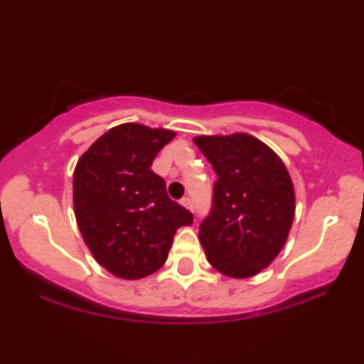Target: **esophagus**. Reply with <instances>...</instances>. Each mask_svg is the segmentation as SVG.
I'll use <instances>...</instances> for the list:
<instances>
[{"label":"esophagus","instance_id":"esophagus-1","mask_svg":"<svg viewBox=\"0 0 364 364\" xmlns=\"http://www.w3.org/2000/svg\"><path fill=\"white\" fill-rule=\"evenodd\" d=\"M181 203H182V205H183V207H186V208H187V210H191V212L193 210L192 200H191V198H188V197H186V198H182V202H181Z\"/></svg>","mask_w":364,"mask_h":364}]
</instances>
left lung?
I'll list each match as a JSON object with an SVG mask.
<instances>
[{
  "mask_svg": "<svg viewBox=\"0 0 364 364\" xmlns=\"http://www.w3.org/2000/svg\"><path fill=\"white\" fill-rule=\"evenodd\" d=\"M193 142L218 176L212 213L198 232L207 260L227 277H255L275 260L290 233V172L272 147L250 134L197 136Z\"/></svg>",
  "mask_w": 364,
  "mask_h": 364,
  "instance_id": "left-lung-1",
  "label": "left lung"
}]
</instances>
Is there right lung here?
I'll return each mask as SVG.
<instances>
[{"instance_id": "1", "label": "right lung", "mask_w": 364, "mask_h": 364, "mask_svg": "<svg viewBox=\"0 0 364 364\" xmlns=\"http://www.w3.org/2000/svg\"><path fill=\"white\" fill-rule=\"evenodd\" d=\"M173 137L171 129L119 124L91 144L74 168V215L82 240L94 260L122 280L156 273L177 228L193 222L151 171Z\"/></svg>"}]
</instances>
